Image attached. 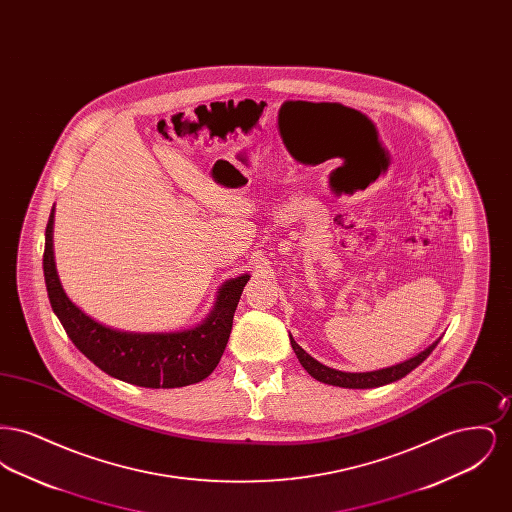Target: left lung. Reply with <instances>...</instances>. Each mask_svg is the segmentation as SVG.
<instances>
[{"label": "left lung", "mask_w": 512, "mask_h": 512, "mask_svg": "<svg viewBox=\"0 0 512 512\" xmlns=\"http://www.w3.org/2000/svg\"><path fill=\"white\" fill-rule=\"evenodd\" d=\"M290 343H292L293 351L299 359V363L303 368L322 384H330V386H338V388H349V390H368V388H380L386 386L391 382L401 380L403 376H407L411 370L420 365L424 359H428V355L436 349L438 341L432 343L428 349H424L422 353H418L413 359L399 363V365L390 366V368H382V370H374V372H341L336 368L324 366L318 363L317 359H313L307 351H303L292 336H290Z\"/></svg>", "instance_id": "left-lung-1"}]
</instances>
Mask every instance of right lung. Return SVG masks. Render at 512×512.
<instances>
[{"label": "right lung", "mask_w": 512, "mask_h": 512, "mask_svg": "<svg viewBox=\"0 0 512 512\" xmlns=\"http://www.w3.org/2000/svg\"><path fill=\"white\" fill-rule=\"evenodd\" d=\"M53 219L51 209L44 249L49 303L80 353L105 374L153 390L197 384L217 368L249 274L224 282L215 309L195 328L159 334L113 330L82 313L63 290L53 261Z\"/></svg>", "instance_id": "right-lung-1"}]
</instances>
